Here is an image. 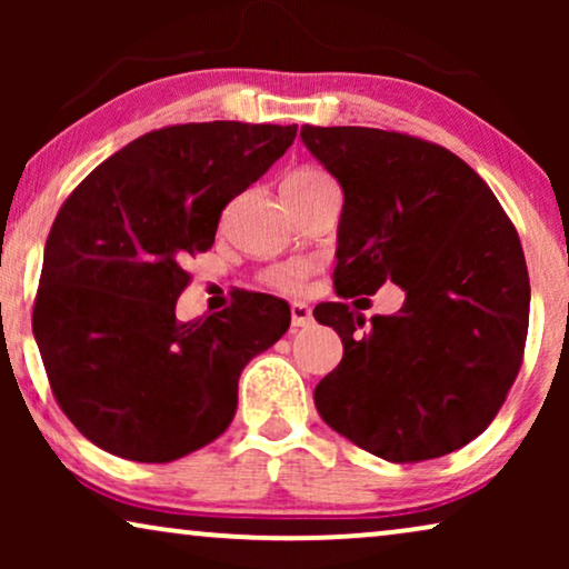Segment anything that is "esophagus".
<instances>
[{
    "instance_id": "1",
    "label": "esophagus",
    "mask_w": 569,
    "mask_h": 569,
    "mask_svg": "<svg viewBox=\"0 0 569 569\" xmlns=\"http://www.w3.org/2000/svg\"><path fill=\"white\" fill-rule=\"evenodd\" d=\"M290 316H292L295 329H302V326L313 323V313H310V308L306 306V302H292Z\"/></svg>"
}]
</instances>
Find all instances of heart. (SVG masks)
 Instances as JSON below:
<instances>
[{
  "label": "heart",
  "instance_id": "b5f03b06",
  "mask_svg": "<svg viewBox=\"0 0 569 569\" xmlns=\"http://www.w3.org/2000/svg\"><path fill=\"white\" fill-rule=\"evenodd\" d=\"M323 183H331V178L321 173V170L300 168V170H292V173L284 178L282 191L298 193L300 197V193H310V191L321 189ZM310 271H313V267H310L308 261H284V263H274V267L263 269L259 279L269 287V290L295 295L306 287V279L310 277Z\"/></svg>",
  "mask_w": 569,
  "mask_h": 569
}]
</instances>
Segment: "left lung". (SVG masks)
<instances>
[{"label":"left lung","mask_w":569,"mask_h":569,"mask_svg":"<svg viewBox=\"0 0 569 569\" xmlns=\"http://www.w3.org/2000/svg\"><path fill=\"white\" fill-rule=\"evenodd\" d=\"M300 137L345 189L333 290L407 292L370 323L347 302L313 310L345 345L316 386L318 415L386 461L453 453L487 430L523 362L531 282L516 224L477 170L422 137L310 123Z\"/></svg>","instance_id":"1"}]
</instances>
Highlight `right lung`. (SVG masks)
<instances>
[{
  "label": "right lung",
  "instance_id": "right-lung-1",
  "mask_svg": "<svg viewBox=\"0 0 569 569\" xmlns=\"http://www.w3.org/2000/svg\"><path fill=\"white\" fill-rule=\"evenodd\" d=\"M295 137L298 123L147 131L61 204L33 333L53 399L98 448L168 463L228 430L240 372L290 329V306L240 290L222 313L183 323L176 300L191 282L186 261L212 248L222 209Z\"/></svg>",
  "mask_w": 569,
  "mask_h": 569
}]
</instances>
